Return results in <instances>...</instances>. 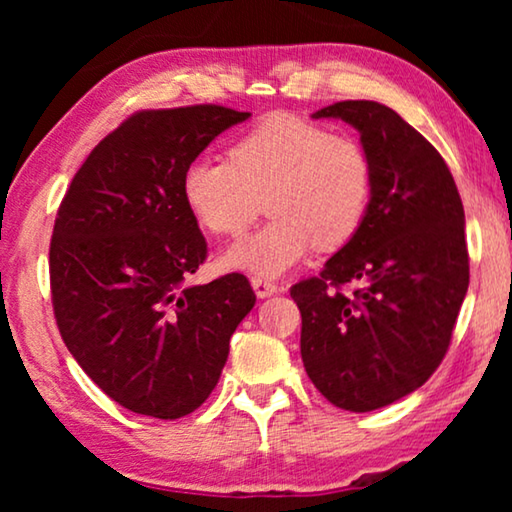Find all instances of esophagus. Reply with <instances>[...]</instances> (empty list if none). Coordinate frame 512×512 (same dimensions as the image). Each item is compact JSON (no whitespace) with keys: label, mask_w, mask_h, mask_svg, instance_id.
<instances>
[{"label":"esophagus","mask_w":512,"mask_h":512,"mask_svg":"<svg viewBox=\"0 0 512 512\" xmlns=\"http://www.w3.org/2000/svg\"><path fill=\"white\" fill-rule=\"evenodd\" d=\"M251 286H254L258 298H268V296H272V293H277V284L268 282V279H261V277L251 279Z\"/></svg>","instance_id":"obj_1"}]
</instances>
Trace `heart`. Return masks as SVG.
Segmentation results:
<instances>
[{
	"label": "heart",
	"instance_id": "heart-1",
	"mask_svg": "<svg viewBox=\"0 0 512 512\" xmlns=\"http://www.w3.org/2000/svg\"><path fill=\"white\" fill-rule=\"evenodd\" d=\"M181 198L202 228L235 237L265 198L272 219L233 244L223 268L279 277L314 247H345L366 221L373 160L359 139L333 135L296 114H272L228 149L226 160L195 158L181 174Z\"/></svg>",
	"mask_w": 512,
	"mask_h": 512
}]
</instances>
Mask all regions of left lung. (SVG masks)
Here are the masks:
<instances>
[{"label":"left lung","mask_w":512,"mask_h":512,"mask_svg":"<svg viewBox=\"0 0 512 512\" xmlns=\"http://www.w3.org/2000/svg\"><path fill=\"white\" fill-rule=\"evenodd\" d=\"M312 118L359 130L373 198L321 275L291 286L300 356L335 408L370 412L422 387L450 347L468 291L464 205L443 156L394 109L345 100Z\"/></svg>","instance_id":"1"}]
</instances>
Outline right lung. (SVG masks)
<instances>
[{
	"label": "right lung",
	"instance_id": "obj_1",
	"mask_svg": "<svg viewBox=\"0 0 512 512\" xmlns=\"http://www.w3.org/2000/svg\"><path fill=\"white\" fill-rule=\"evenodd\" d=\"M249 116L219 104L137 111L62 198L48 254L55 321L90 380L137 415L198 410L256 303L240 272L186 284L207 242L181 198L186 165Z\"/></svg>",
	"mask_w": 512,
	"mask_h": 512
}]
</instances>
